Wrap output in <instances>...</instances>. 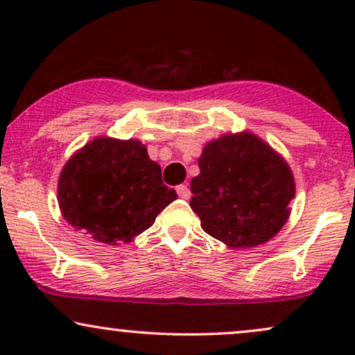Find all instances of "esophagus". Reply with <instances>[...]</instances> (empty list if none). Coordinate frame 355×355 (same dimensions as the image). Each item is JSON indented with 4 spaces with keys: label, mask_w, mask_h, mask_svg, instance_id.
<instances>
[{
    "label": "esophagus",
    "mask_w": 355,
    "mask_h": 355,
    "mask_svg": "<svg viewBox=\"0 0 355 355\" xmlns=\"http://www.w3.org/2000/svg\"><path fill=\"white\" fill-rule=\"evenodd\" d=\"M177 193H178V197H182V198H185V200H189L190 198V189L187 185H178L177 187Z\"/></svg>",
    "instance_id": "obj_1"
}]
</instances>
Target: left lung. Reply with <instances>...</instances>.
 Segmentation results:
<instances>
[{
  "mask_svg": "<svg viewBox=\"0 0 355 355\" xmlns=\"http://www.w3.org/2000/svg\"><path fill=\"white\" fill-rule=\"evenodd\" d=\"M191 178L190 207L202 229L234 248L255 247L284 227L295 193L288 165L252 133L210 141Z\"/></svg>",
  "mask_w": 355,
  "mask_h": 355,
  "instance_id": "1",
  "label": "left lung"
}]
</instances>
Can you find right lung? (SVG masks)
<instances>
[{"mask_svg":"<svg viewBox=\"0 0 355 355\" xmlns=\"http://www.w3.org/2000/svg\"><path fill=\"white\" fill-rule=\"evenodd\" d=\"M177 198L137 140L96 138L73 155L58 180V203L75 229L98 242H130Z\"/></svg>","mask_w":355,"mask_h":355,"instance_id":"1","label":"right lung"}]
</instances>
